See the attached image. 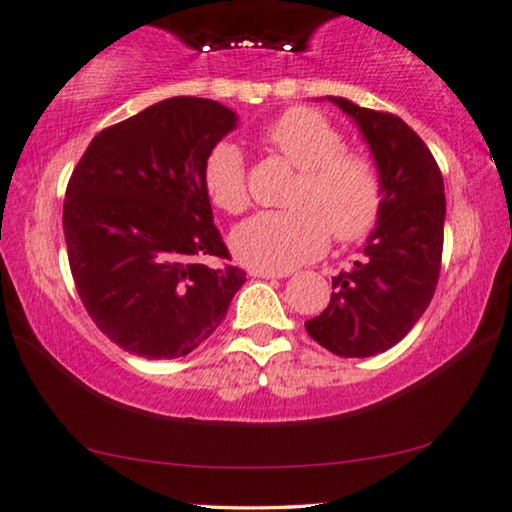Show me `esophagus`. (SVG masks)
<instances>
[{"instance_id": "esophagus-1", "label": "esophagus", "mask_w": 512, "mask_h": 512, "mask_svg": "<svg viewBox=\"0 0 512 512\" xmlns=\"http://www.w3.org/2000/svg\"><path fill=\"white\" fill-rule=\"evenodd\" d=\"M249 274H251V277H258V279H281V277H288V272H272V270H251Z\"/></svg>"}]
</instances>
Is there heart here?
Returning <instances> with one entry per match:
<instances>
[{"mask_svg":"<svg viewBox=\"0 0 512 512\" xmlns=\"http://www.w3.org/2000/svg\"><path fill=\"white\" fill-rule=\"evenodd\" d=\"M263 144L297 169L286 210H265L231 235L235 256L258 270H293L318 258L329 238L357 242L377 226L384 180L371 155L345 148V137L316 109H286L261 132ZM210 203L226 215L249 206L245 155L233 141H217L201 169Z\"/></svg>","mask_w":512,"mask_h":512,"instance_id":"obj_1","label":"heart"}]
</instances>
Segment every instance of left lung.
I'll return each mask as SVG.
<instances>
[{
    "mask_svg": "<svg viewBox=\"0 0 512 512\" xmlns=\"http://www.w3.org/2000/svg\"><path fill=\"white\" fill-rule=\"evenodd\" d=\"M357 121L384 180V208L364 258L332 277V300L306 332L338 357H373L403 341L435 295L446 196L423 139L391 112L329 98Z\"/></svg>",
    "mask_w": 512,
    "mask_h": 512,
    "instance_id": "obj_1",
    "label": "left lung"
}]
</instances>
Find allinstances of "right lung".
<instances>
[{
  "label": "right lung",
  "mask_w": 512,
  "mask_h": 512,
  "mask_svg": "<svg viewBox=\"0 0 512 512\" xmlns=\"http://www.w3.org/2000/svg\"><path fill=\"white\" fill-rule=\"evenodd\" d=\"M233 128L235 114L215 100L167 98L100 130L68 180L64 235L77 295L132 355H190L247 281L229 263L201 178L208 151Z\"/></svg>",
  "instance_id": "add662e5"
}]
</instances>
